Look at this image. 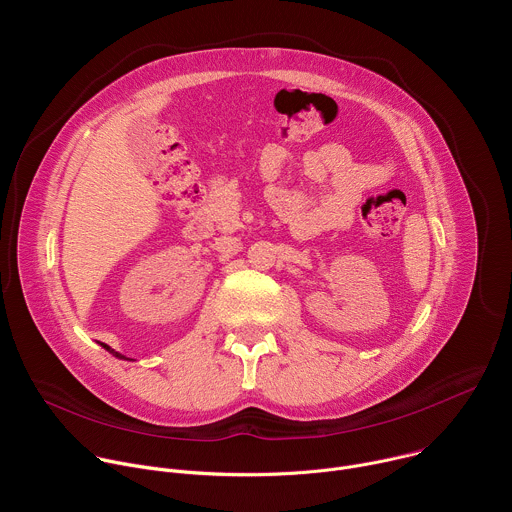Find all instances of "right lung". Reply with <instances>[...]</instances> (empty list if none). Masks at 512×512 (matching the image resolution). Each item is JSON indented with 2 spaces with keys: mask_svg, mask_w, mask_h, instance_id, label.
I'll use <instances>...</instances> for the list:
<instances>
[{
  "mask_svg": "<svg viewBox=\"0 0 512 512\" xmlns=\"http://www.w3.org/2000/svg\"><path fill=\"white\" fill-rule=\"evenodd\" d=\"M105 348H107V350H109V352H113V354H115V356H119V358H123V356H121V354H119V352H115V350H111V348H109V346H105Z\"/></svg>",
  "mask_w": 512,
  "mask_h": 512,
  "instance_id": "add662e5",
  "label": "right lung"
}]
</instances>
